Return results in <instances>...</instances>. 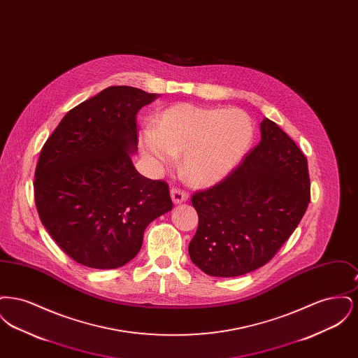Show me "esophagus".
<instances>
[{"mask_svg":"<svg viewBox=\"0 0 358 358\" xmlns=\"http://www.w3.org/2000/svg\"><path fill=\"white\" fill-rule=\"evenodd\" d=\"M171 200L174 204H181L187 200V193L185 190L180 187H171Z\"/></svg>","mask_w":358,"mask_h":358,"instance_id":"34e87169","label":"esophagus"}]
</instances>
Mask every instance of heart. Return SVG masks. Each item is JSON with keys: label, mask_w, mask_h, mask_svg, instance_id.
<instances>
[{"label": "heart", "mask_w": 358, "mask_h": 358, "mask_svg": "<svg viewBox=\"0 0 358 358\" xmlns=\"http://www.w3.org/2000/svg\"><path fill=\"white\" fill-rule=\"evenodd\" d=\"M254 139L251 118L238 108L178 103L143 129L139 148L158 168H171L182 154V173L193 185L209 187L234 171Z\"/></svg>", "instance_id": "1"}]
</instances>
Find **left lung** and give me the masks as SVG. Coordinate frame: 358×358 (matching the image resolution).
<instances>
[{"label":"left lung","mask_w":358,"mask_h":358,"mask_svg":"<svg viewBox=\"0 0 358 358\" xmlns=\"http://www.w3.org/2000/svg\"><path fill=\"white\" fill-rule=\"evenodd\" d=\"M260 133L238 168L192 196L199 228L189 256L210 276H238L268 263L310 203L306 157L273 120H263Z\"/></svg>","instance_id":"left-lung-1"}]
</instances>
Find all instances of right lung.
<instances>
[{
    "mask_svg": "<svg viewBox=\"0 0 358 358\" xmlns=\"http://www.w3.org/2000/svg\"><path fill=\"white\" fill-rule=\"evenodd\" d=\"M111 85L69 110L44 143L34 171V203L56 244L91 268L129 263L154 219L171 210L169 187L136 171V114L153 102Z\"/></svg>",
    "mask_w": 358,
    "mask_h": 358,
    "instance_id": "right-lung-1",
    "label": "right lung"
}]
</instances>
